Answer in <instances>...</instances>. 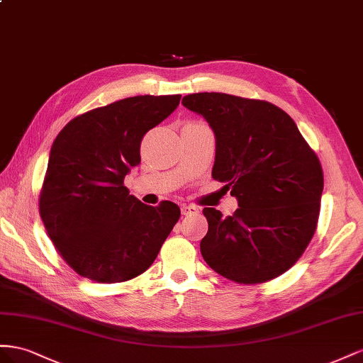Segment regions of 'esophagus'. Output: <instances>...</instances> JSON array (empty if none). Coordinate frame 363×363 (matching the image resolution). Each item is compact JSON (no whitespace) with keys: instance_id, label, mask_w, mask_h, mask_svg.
Wrapping results in <instances>:
<instances>
[{"instance_id":"obj_1","label":"esophagus","mask_w":363,"mask_h":363,"mask_svg":"<svg viewBox=\"0 0 363 363\" xmlns=\"http://www.w3.org/2000/svg\"><path fill=\"white\" fill-rule=\"evenodd\" d=\"M181 211L184 216H191V214H198L199 208L194 205H187V203H182L181 205Z\"/></svg>"}]
</instances>
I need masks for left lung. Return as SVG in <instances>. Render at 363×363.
<instances>
[{
  "instance_id": "left-lung-1",
  "label": "left lung",
  "mask_w": 363,
  "mask_h": 363,
  "mask_svg": "<svg viewBox=\"0 0 363 363\" xmlns=\"http://www.w3.org/2000/svg\"><path fill=\"white\" fill-rule=\"evenodd\" d=\"M182 105L214 132L211 176L239 202L233 216L203 208V260L231 281L263 283L298 260L316 230L324 176L295 121L272 103L198 92Z\"/></svg>"
}]
</instances>
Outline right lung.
I'll return each mask as SVG.
<instances>
[{"instance_id": "add662e5", "label": "right lung", "mask_w": 363, "mask_h": 363, "mask_svg": "<svg viewBox=\"0 0 363 363\" xmlns=\"http://www.w3.org/2000/svg\"><path fill=\"white\" fill-rule=\"evenodd\" d=\"M181 96H135L72 118L50 150L39 213L51 242L74 271L121 283L155 262L179 220V206L140 202L124 176L141 161L140 144L178 108Z\"/></svg>"}]
</instances>
